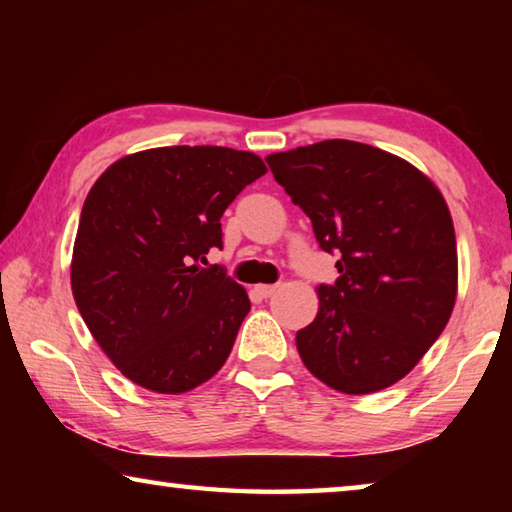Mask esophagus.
I'll list each match as a JSON object with an SVG mask.
<instances>
[{"label":"esophagus","instance_id":"esophagus-1","mask_svg":"<svg viewBox=\"0 0 512 512\" xmlns=\"http://www.w3.org/2000/svg\"><path fill=\"white\" fill-rule=\"evenodd\" d=\"M275 291H277L275 284H259V287H257V293H259V296H262V298H271Z\"/></svg>","mask_w":512,"mask_h":512}]
</instances>
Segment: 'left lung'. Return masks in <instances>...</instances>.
Wrapping results in <instances>:
<instances>
[{
	"label": "left lung",
	"mask_w": 512,
	"mask_h": 512,
	"mask_svg": "<svg viewBox=\"0 0 512 512\" xmlns=\"http://www.w3.org/2000/svg\"><path fill=\"white\" fill-rule=\"evenodd\" d=\"M311 219L339 277L318 287L314 323L296 334L311 375L334 391L388 388L443 334L456 302V235L436 185L397 155L325 140L266 158Z\"/></svg>",
	"instance_id": "obj_1"
}]
</instances>
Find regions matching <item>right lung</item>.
I'll return each mask as SVG.
<instances>
[{"label":"right lung","instance_id":"add662e5","mask_svg":"<svg viewBox=\"0 0 512 512\" xmlns=\"http://www.w3.org/2000/svg\"><path fill=\"white\" fill-rule=\"evenodd\" d=\"M264 173L248 151L162 146L117 160L90 189L74 241V300L137 386L192 391L228 359L248 293L198 262L223 248V212Z\"/></svg>","mask_w":512,"mask_h":512}]
</instances>
